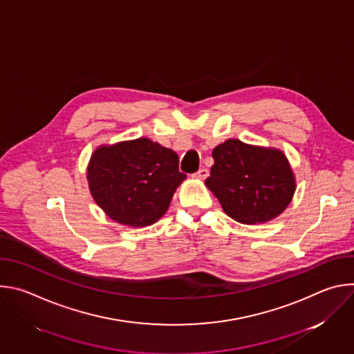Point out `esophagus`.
<instances>
[{
	"instance_id": "obj_1",
	"label": "esophagus",
	"mask_w": 354,
	"mask_h": 354,
	"mask_svg": "<svg viewBox=\"0 0 354 354\" xmlns=\"http://www.w3.org/2000/svg\"><path fill=\"white\" fill-rule=\"evenodd\" d=\"M193 176L197 179H206L209 176V171L206 168H200L196 174H193Z\"/></svg>"
}]
</instances>
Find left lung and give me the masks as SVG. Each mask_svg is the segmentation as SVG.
<instances>
[{
  "label": "left lung",
  "instance_id": "1",
  "mask_svg": "<svg viewBox=\"0 0 354 354\" xmlns=\"http://www.w3.org/2000/svg\"><path fill=\"white\" fill-rule=\"evenodd\" d=\"M213 158L206 186L235 221L265 223L288 206L295 183L281 151L232 138L213 149Z\"/></svg>",
  "mask_w": 354,
  "mask_h": 354
}]
</instances>
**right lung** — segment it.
<instances>
[{"label": "right lung", "instance_id": "add662e5", "mask_svg": "<svg viewBox=\"0 0 354 354\" xmlns=\"http://www.w3.org/2000/svg\"><path fill=\"white\" fill-rule=\"evenodd\" d=\"M185 178L175 151L148 138L100 147L88 167L89 189L97 206L130 227L160 220Z\"/></svg>", "mask_w": 354, "mask_h": 354}]
</instances>
